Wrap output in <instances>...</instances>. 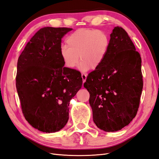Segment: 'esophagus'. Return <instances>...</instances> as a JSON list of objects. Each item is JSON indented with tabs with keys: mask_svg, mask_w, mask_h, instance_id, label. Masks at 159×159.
<instances>
[{
	"mask_svg": "<svg viewBox=\"0 0 159 159\" xmlns=\"http://www.w3.org/2000/svg\"><path fill=\"white\" fill-rule=\"evenodd\" d=\"M81 78H82L83 82L84 83L85 81V80H86V78H87V76H86V75H85V74H81Z\"/></svg>",
	"mask_w": 159,
	"mask_h": 159,
	"instance_id": "obj_1",
	"label": "esophagus"
}]
</instances>
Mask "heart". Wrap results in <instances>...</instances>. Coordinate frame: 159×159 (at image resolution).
Masks as SVG:
<instances>
[{
    "label": "heart",
    "instance_id": "b5f03b06",
    "mask_svg": "<svg viewBox=\"0 0 159 159\" xmlns=\"http://www.w3.org/2000/svg\"><path fill=\"white\" fill-rule=\"evenodd\" d=\"M66 44L60 52L64 66L68 69L75 68L80 55V68L86 71L90 68H98L102 64L108 52L109 38L103 30L80 28L66 38Z\"/></svg>",
    "mask_w": 159,
    "mask_h": 159
}]
</instances>
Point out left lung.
I'll use <instances>...</instances> for the list:
<instances>
[{
  "mask_svg": "<svg viewBox=\"0 0 159 159\" xmlns=\"http://www.w3.org/2000/svg\"><path fill=\"white\" fill-rule=\"evenodd\" d=\"M104 60L88 75L93 120L100 129L117 131L136 116L143 87L141 57L128 34L116 26Z\"/></svg>",
  "mask_w": 159,
  "mask_h": 159,
  "instance_id": "left-lung-1",
  "label": "left lung"
}]
</instances>
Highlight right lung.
<instances>
[{
	"label": "right lung",
	"mask_w": 159,
	"mask_h": 159,
	"mask_svg": "<svg viewBox=\"0 0 159 159\" xmlns=\"http://www.w3.org/2000/svg\"><path fill=\"white\" fill-rule=\"evenodd\" d=\"M72 28L45 27L28 42L18 60L16 86L26 121L42 132L63 128L69 103L82 85L80 72L64 67L61 38Z\"/></svg>",
	"instance_id": "add662e5"
}]
</instances>
